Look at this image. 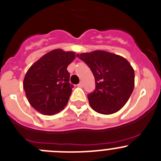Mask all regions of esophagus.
Listing matches in <instances>:
<instances>
[{"label": "esophagus", "mask_w": 161, "mask_h": 161, "mask_svg": "<svg viewBox=\"0 0 161 161\" xmlns=\"http://www.w3.org/2000/svg\"><path fill=\"white\" fill-rule=\"evenodd\" d=\"M78 86H79V87H82L83 86V83H82V82H80L79 84H78Z\"/></svg>", "instance_id": "1"}]
</instances>
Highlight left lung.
I'll use <instances>...</instances> for the list:
<instances>
[{
	"label": "left lung",
	"instance_id": "obj_1",
	"mask_svg": "<svg viewBox=\"0 0 161 161\" xmlns=\"http://www.w3.org/2000/svg\"><path fill=\"white\" fill-rule=\"evenodd\" d=\"M95 79L94 92L88 94L91 107L102 114H112L125 105L134 88V70L122 56L104 51L78 54Z\"/></svg>",
	"mask_w": 161,
	"mask_h": 161
}]
</instances>
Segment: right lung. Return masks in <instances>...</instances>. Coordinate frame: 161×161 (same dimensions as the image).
<instances>
[{"label": "right lung", "mask_w": 161, "mask_h": 161, "mask_svg": "<svg viewBox=\"0 0 161 161\" xmlns=\"http://www.w3.org/2000/svg\"><path fill=\"white\" fill-rule=\"evenodd\" d=\"M75 58L74 52L55 49L30 67L23 86L28 101L36 110L53 115L67 106L73 87L67 68Z\"/></svg>", "instance_id": "obj_1"}]
</instances>
